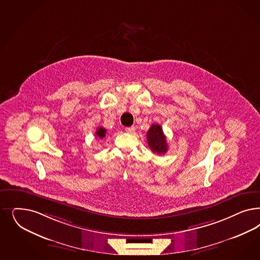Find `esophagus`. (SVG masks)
Returning <instances> with one entry per match:
<instances>
[{"label":"esophagus","mask_w":260,"mask_h":260,"mask_svg":"<svg viewBox=\"0 0 260 260\" xmlns=\"http://www.w3.org/2000/svg\"><path fill=\"white\" fill-rule=\"evenodd\" d=\"M135 130H136V128H135L134 126H131V127H127L125 128V131L127 133H129V134H133L135 132Z\"/></svg>","instance_id":"1"}]
</instances>
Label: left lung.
<instances>
[{"label": "left lung", "mask_w": 260, "mask_h": 260, "mask_svg": "<svg viewBox=\"0 0 260 260\" xmlns=\"http://www.w3.org/2000/svg\"><path fill=\"white\" fill-rule=\"evenodd\" d=\"M147 143L152 152L159 155L166 154L168 152V144L167 138L162 132V128L159 124H152L147 131Z\"/></svg>", "instance_id": "obj_1"}]
</instances>
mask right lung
<instances>
[{
    "mask_svg": "<svg viewBox=\"0 0 260 260\" xmlns=\"http://www.w3.org/2000/svg\"><path fill=\"white\" fill-rule=\"evenodd\" d=\"M95 136L98 139H101L102 140L103 138H105L106 136V129L104 127H99L95 131Z\"/></svg>",
    "mask_w": 260,
    "mask_h": 260,
    "instance_id": "1",
    "label": "right lung"
}]
</instances>
